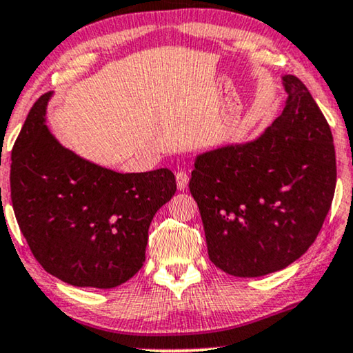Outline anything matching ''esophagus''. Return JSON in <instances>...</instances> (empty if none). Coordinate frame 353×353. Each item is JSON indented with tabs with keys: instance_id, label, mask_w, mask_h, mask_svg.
<instances>
[{
	"instance_id": "esophagus-1",
	"label": "esophagus",
	"mask_w": 353,
	"mask_h": 353,
	"mask_svg": "<svg viewBox=\"0 0 353 353\" xmlns=\"http://www.w3.org/2000/svg\"><path fill=\"white\" fill-rule=\"evenodd\" d=\"M176 184L179 190H185L189 185V174L185 171H177L176 172Z\"/></svg>"
}]
</instances>
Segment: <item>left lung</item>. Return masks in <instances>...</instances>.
<instances>
[{
	"label": "left lung",
	"mask_w": 353,
	"mask_h": 353,
	"mask_svg": "<svg viewBox=\"0 0 353 353\" xmlns=\"http://www.w3.org/2000/svg\"><path fill=\"white\" fill-rule=\"evenodd\" d=\"M288 101L260 137L201 153L189 182L208 256L237 278L284 270L321 231L336 190L332 134L308 88L284 75Z\"/></svg>",
	"instance_id": "1"
}]
</instances>
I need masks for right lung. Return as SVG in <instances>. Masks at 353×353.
<instances>
[{
	"label": "right lung",
	"mask_w": 353,
	"mask_h": 353,
	"mask_svg": "<svg viewBox=\"0 0 353 353\" xmlns=\"http://www.w3.org/2000/svg\"><path fill=\"white\" fill-rule=\"evenodd\" d=\"M41 95L12 147L11 200L45 271L77 288L111 289L143 266L148 228L176 194L166 168L121 174L64 148L45 124Z\"/></svg>",
	"instance_id": "1"
}]
</instances>
